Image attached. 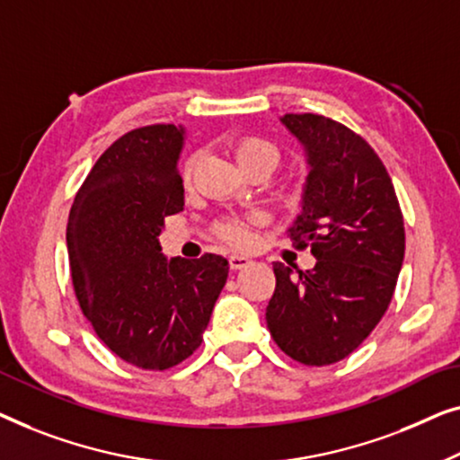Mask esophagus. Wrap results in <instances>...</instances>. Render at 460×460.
Listing matches in <instances>:
<instances>
[{
	"mask_svg": "<svg viewBox=\"0 0 460 460\" xmlns=\"http://www.w3.org/2000/svg\"><path fill=\"white\" fill-rule=\"evenodd\" d=\"M250 258L248 256H242V254H233V256H229V267L233 269V270H242V269H245V267H250Z\"/></svg>",
	"mask_w": 460,
	"mask_h": 460,
	"instance_id": "1",
	"label": "esophagus"
}]
</instances>
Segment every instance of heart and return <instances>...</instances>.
<instances>
[{
	"instance_id": "heart-1",
	"label": "heart",
	"mask_w": 460,
	"mask_h": 460,
	"mask_svg": "<svg viewBox=\"0 0 460 460\" xmlns=\"http://www.w3.org/2000/svg\"><path fill=\"white\" fill-rule=\"evenodd\" d=\"M233 158L237 160V164L243 168L245 172H273L277 164L281 160V152L273 141L258 137V135H242L235 137L229 144ZM193 168H196V156L187 158L183 166V179L185 183H190ZM261 215H239V217H223L218 218L212 227L215 237L221 239L223 243L231 245V248H248L254 242V229L256 225H261Z\"/></svg>"
}]
</instances>
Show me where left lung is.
Here are the masks:
<instances>
[{
    "label": "left lung",
    "instance_id": "8db88e82",
    "mask_svg": "<svg viewBox=\"0 0 460 460\" xmlns=\"http://www.w3.org/2000/svg\"><path fill=\"white\" fill-rule=\"evenodd\" d=\"M304 146L302 212L288 229L313 270L275 262L267 325L288 357L333 365L368 338L390 306L404 261V218L384 163L365 139L321 114L281 119Z\"/></svg>",
    "mask_w": 460,
    "mask_h": 460
}]
</instances>
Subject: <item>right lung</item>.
<instances>
[{
  "mask_svg": "<svg viewBox=\"0 0 460 460\" xmlns=\"http://www.w3.org/2000/svg\"><path fill=\"white\" fill-rule=\"evenodd\" d=\"M185 131L133 128L98 158L70 208V275L83 314L128 365L166 371L202 344L229 275L223 256L166 261L158 235L183 210Z\"/></svg>",
  "mask_w": 460,
  "mask_h": 460,
  "instance_id": "add662e5",
  "label": "right lung"
}]
</instances>
